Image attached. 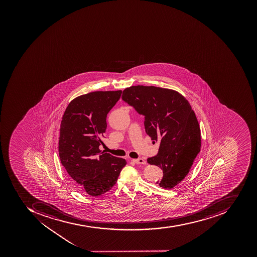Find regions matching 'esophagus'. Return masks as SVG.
<instances>
[{"label":"esophagus","instance_id":"esophagus-1","mask_svg":"<svg viewBox=\"0 0 257 257\" xmlns=\"http://www.w3.org/2000/svg\"><path fill=\"white\" fill-rule=\"evenodd\" d=\"M134 162L138 164H146V161L143 158L134 159Z\"/></svg>","mask_w":257,"mask_h":257}]
</instances>
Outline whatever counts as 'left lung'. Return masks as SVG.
Instances as JSON below:
<instances>
[{
    "mask_svg": "<svg viewBox=\"0 0 257 257\" xmlns=\"http://www.w3.org/2000/svg\"><path fill=\"white\" fill-rule=\"evenodd\" d=\"M122 99L145 115L152 140H160L158 154L147 162L163 170L157 184L172 189L186 178L200 151V129L191 105L176 90L153 86L126 88Z\"/></svg>",
    "mask_w": 257,
    "mask_h": 257,
    "instance_id": "8db88e82",
    "label": "left lung"
}]
</instances>
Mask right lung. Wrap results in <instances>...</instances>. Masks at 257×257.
Returning a JSON list of instances; mask_svg holds the SVG:
<instances>
[{
	"instance_id": "obj_1",
	"label": "right lung",
	"mask_w": 257,
	"mask_h": 257,
	"mask_svg": "<svg viewBox=\"0 0 257 257\" xmlns=\"http://www.w3.org/2000/svg\"><path fill=\"white\" fill-rule=\"evenodd\" d=\"M122 90L95 91L73 99L60 123L59 157L79 191L98 197L116 183L126 160L100 150L107 128V114Z\"/></svg>"
}]
</instances>
